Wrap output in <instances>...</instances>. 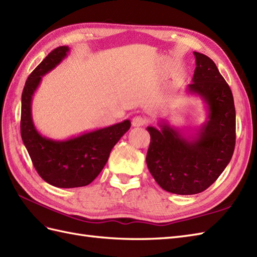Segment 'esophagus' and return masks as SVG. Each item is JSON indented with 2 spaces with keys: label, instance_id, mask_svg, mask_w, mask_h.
Wrapping results in <instances>:
<instances>
[{
  "label": "esophagus",
  "instance_id": "esophagus-1",
  "mask_svg": "<svg viewBox=\"0 0 257 257\" xmlns=\"http://www.w3.org/2000/svg\"><path fill=\"white\" fill-rule=\"evenodd\" d=\"M145 124H146V120L143 116H141V115L135 116L133 120H132V125H133V126L139 127V126H143V125H145Z\"/></svg>",
  "mask_w": 257,
  "mask_h": 257
}]
</instances>
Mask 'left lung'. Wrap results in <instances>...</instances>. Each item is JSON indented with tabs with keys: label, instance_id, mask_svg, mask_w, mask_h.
I'll return each instance as SVG.
<instances>
[{
	"label": "left lung",
	"instance_id": "left-lung-1",
	"mask_svg": "<svg viewBox=\"0 0 257 257\" xmlns=\"http://www.w3.org/2000/svg\"><path fill=\"white\" fill-rule=\"evenodd\" d=\"M194 55L196 68L187 92L204 100L207 120L189 137L165 120L159 123L160 130L147 127L149 172L165 191L179 195L208 189L228 166L235 146V109L230 87L214 61L198 52Z\"/></svg>",
	"mask_w": 257,
	"mask_h": 257
}]
</instances>
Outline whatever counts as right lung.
<instances>
[{
	"label": "right lung",
	"mask_w": 257,
	"mask_h": 257,
	"mask_svg": "<svg viewBox=\"0 0 257 257\" xmlns=\"http://www.w3.org/2000/svg\"><path fill=\"white\" fill-rule=\"evenodd\" d=\"M70 51L59 47L33 71L22 95L21 134L34 167L47 183L62 189L85 186L101 172L112 148L131 127L130 120L87 132L65 141H54L37 131L31 115V100L43 75L61 63Z\"/></svg>",
	"instance_id": "1"
}]
</instances>
